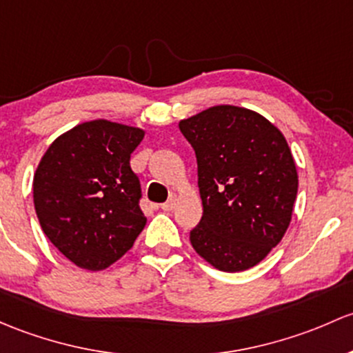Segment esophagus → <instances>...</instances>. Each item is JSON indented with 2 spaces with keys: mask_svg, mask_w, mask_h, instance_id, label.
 Instances as JSON below:
<instances>
[{
  "mask_svg": "<svg viewBox=\"0 0 353 353\" xmlns=\"http://www.w3.org/2000/svg\"><path fill=\"white\" fill-rule=\"evenodd\" d=\"M177 199H179V196H177L176 192H172V194H170V198L167 199L164 205H162V210H164V211H172L174 208H176Z\"/></svg>",
  "mask_w": 353,
  "mask_h": 353,
  "instance_id": "obj_1",
  "label": "esophagus"
}]
</instances>
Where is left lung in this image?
Listing matches in <instances>:
<instances>
[{
    "instance_id": "obj_1",
    "label": "left lung",
    "mask_w": 353,
    "mask_h": 353,
    "mask_svg": "<svg viewBox=\"0 0 353 353\" xmlns=\"http://www.w3.org/2000/svg\"><path fill=\"white\" fill-rule=\"evenodd\" d=\"M179 130L196 152L203 201L192 248L223 272L257 265L283 240L298 194L284 135L257 111L232 105L181 120Z\"/></svg>"
}]
</instances>
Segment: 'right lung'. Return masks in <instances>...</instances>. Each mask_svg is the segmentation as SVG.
I'll return each mask as SVG.
<instances>
[{"instance_id":"obj_1","label":"right lung","mask_w":353,"mask_h":353,"mask_svg":"<svg viewBox=\"0 0 353 353\" xmlns=\"http://www.w3.org/2000/svg\"><path fill=\"white\" fill-rule=\"evenodd\" d=\"M142 128L92 120L50 143L33 176V205L47 239L72 264L103 270L123 257L147 223L130 155Z\"/></svg>"}]
</instances>
